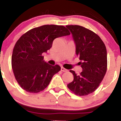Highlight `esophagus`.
<instances>
[{
    "label": "esophagus",
    "instance_id": "1",
    "mask_svg": "<svg viewBox=\"0 0 121 121\" xmlns=\"http://www.w3.org/2000/svg\"><path fill=\"white\" fill-rule=\"evenodd\" d=\"M61 70L62 72H66L67 71V69H65L64 67H61Z\"/></svg>",
    "mask_w": 121,
    "mask_h": 121
}]
</instances>
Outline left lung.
I'll return each instance as SVG.
<instances>
[{"label":"left lung","instance_id":"obj_1","mask_svg":"<svg viewBox=\"0 0 121 121\" xmlns=\"http://www.w3.org/2000/svg\"><path fill=\"white\" fill-rule=\"evenodd\" d=\"M72 35L76 45V54L80 57L82 71L74 76L73 81L67 85L75 94L84 96L97 89L107 70L106 48L101 39L91 30L80 26H66Z\"/></svg>","mask_w":121,"mask_h":121}]
</instances>
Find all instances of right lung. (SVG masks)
<instances>
[{"instance_id": "1", "label": "right lung", "mask_w": 121, "mask_h": 121, "mask_svg": "<svg viewBox=\"0 0 121 121\" xmlns=\"http://www.w3.org/2000/svg\"><path fill=\"white\" fill-rule=\"evenodd\" d=\"M70 34L62 26L44 25L28 30L20 37L13 48L11 62L15 78L23 89L36 93L48 86L61 68L47 63L43 53L50 49L55 39Z\"/></svg>"}]
</instances>
